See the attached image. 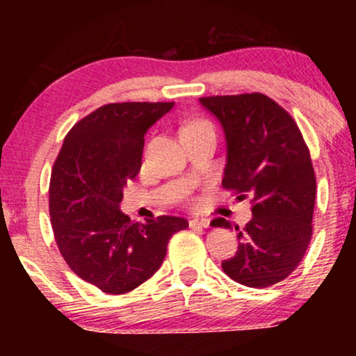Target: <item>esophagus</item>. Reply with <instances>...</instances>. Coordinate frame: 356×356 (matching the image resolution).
<instances>
[{
  "instance_id": "obj_1",
  "label": "esophagus",
  "mask_w": 356,
  "mask_h": 356,
  "mask_svg": "<svg viewBox=\"0 0 356 356\" xmlns=\"http://www.w3.org/2000/svg\"><path fill=\"white\" fill-rule=\"evenodd\" d=\"M189 224H191V227H209L211 220L207 218H194L189 220Z\"/></svg>"
}]
</instances>
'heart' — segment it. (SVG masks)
Listing matches in <instances>:
<instances>
[{"label":"heart","mask_w":356,"mask_h":356,"mask_svg":"<svg viewBox=\"0 0 356 356\" xmlns=\"http://www.w3.org/2000/svg\"><path fill=\"white\" fill-rule=\"evenodd\" d=\"M199 125H209V124H207V122H194V124L187 125L186 129H191V127H199Z\"/></svg>","instance_id":"1"}]
</instances>
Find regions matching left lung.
<instances>
[{
	"label": "left lung",
	"instance_id": "8db88e82",
	"mask_svg": "<svg viewBox=\"0 0 356 356\" xmlns=\"http://www.w3.org/2000/svg\"><path fill=\"white\" fill-rule=\"evenodd\" d=\"M201 105L224 130L227 161L222 187L251 195L252 219L222 271L236 283L266 288L303 259L313 234L316 177L303 136L283 107L263 93L202 97ZM214 227H231L218 218Z\"/></svg>",
	"mask_w": 356,
	"mask_h": 356
}]
</instances>
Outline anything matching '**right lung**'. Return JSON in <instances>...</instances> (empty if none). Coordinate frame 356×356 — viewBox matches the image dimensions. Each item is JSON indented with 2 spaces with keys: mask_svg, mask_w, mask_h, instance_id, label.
I'll use <instances>...</instances> for the list:
<instances>
[{
  "mask_svg": "<svg viewBox=\"0 0 356 356\" xmlns=\"http://www.w3.org/2000/svg\"><path fill=\"white\" fill-rule=\"evenodd\" d=\"M174 102H124L97 108L72 127L50 179V218L67 264L108 295L154 276L184 218L134 222L120 211L124 187L138 174L147 130Z\"/></svg>",
  "mask_w": 356,
  "mask_h": 356,
  "instance_id": "1",
  "label": "right lung"
}]
</instances>
